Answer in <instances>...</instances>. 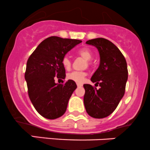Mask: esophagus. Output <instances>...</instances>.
<instances>
[{
	"label": "esophagus",
	"mask_w": 150,
	"mask_h": 150,
	"mask_svg": "<svg viewBox=\"0 0 150 150\" xmlns=\"http://www.w3.org/2000/svg\"><path fill=\"white\" fill-rule=\"evenodd\" d=\"M77 86H78V87H81V86H83V84H79V83H77Z\"/></svg>",
	"instance_id": "esophagus-1"
}]
</instances>
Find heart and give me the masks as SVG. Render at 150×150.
Returning <instances> with one entry per match:
<instances>
[{"instance_id": "1", "label": "heart", "mask_w": 150, "mask_h": 150, "mask_svg": "<svg viewBox=\"0 0 150 150\" xmlns=\"http://www.w3.org/2000/svg\"><path fill=\"white\" fill-rule=\"evenodd\" d=\"M77 54L84 58V59L87 60V64L89 65L90 64L89 60L92 59V56H93L92 52L91 51L90 49L88 48V47H82L77 51ZM62 64L66 69H70L71 66V59L69 56L66 55L63 58ZM86 75V74L84 71H72L67 75V78L69 79L72 80V81H74L75 82L82 83L84 81Z\"/></svg>"}]
</instances>
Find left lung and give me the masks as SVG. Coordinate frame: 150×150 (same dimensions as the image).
Instances as JSON below:
<instances>
[{
	"label": "left lung",
	"mask_w": 150,
	"mask_h": 150,
	"mask_svg": "<svg viewBox=\"0 0 150 150\" xmlns=\"http://www.w3.org/2000/svg\"><path fill=\"white\" fill-rule=\"evenodd\" d=\"M86 43L96 47L100 53V66L91 78L100 88L84 84V106L91 117L103 118L115 110L124 95L127 64L119 49L108 40L96 38Z\"/></svg>",
	"instance_id": "obj_1"
}]
</instances>
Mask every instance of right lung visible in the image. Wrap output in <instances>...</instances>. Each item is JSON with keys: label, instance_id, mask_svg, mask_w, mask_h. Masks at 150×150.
Returning a JSON list of instances; mask_svg holds the SVG:
<instances>
[{"label": "right lung", "instance_id": "1", "mask_svg": "<svg viewBox=\"0 0 150 150\" xmlns=\"http://www.w3.org/2000/svg\"><path fill=\"white\" fill-rule=\"evenodd\" d=\"M81 42L79 40L52 36L42 42L29 56L24 75L28 95L35 108L44 118L55 119L66 112L77 86L71 79L64 84H56L55 79H64L63 58Z\"/></svg>", "mask_w": 150, "mask_h": 150}]
</instances>
